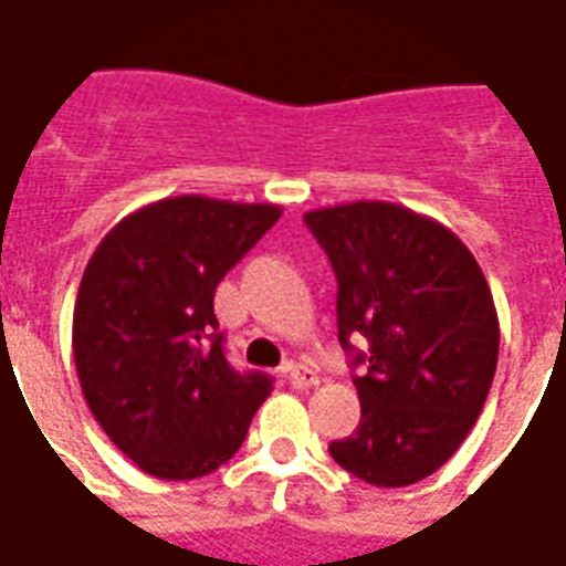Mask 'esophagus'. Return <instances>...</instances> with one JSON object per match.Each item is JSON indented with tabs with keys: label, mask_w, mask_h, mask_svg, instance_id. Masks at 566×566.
I'll return each mask as SVG.
<instances>
[{
	"label": "esophagus",
	"mask_w": 566,
	"mask_h": 566,
	"mask_svg": "<svg viewBox=\"0 0 566 566\" xmlns=\"http://www.w3.org/2000/svg\"><path fill=\"white\" fill-rule=\"evenodd\" d=\"M283 374H286V379L295 389H313V386H319L316 370H311L307 365H292V361H289L286 368H283Z\"/></svg>",
	"instance_id": "obj_1"
}]
</instances>
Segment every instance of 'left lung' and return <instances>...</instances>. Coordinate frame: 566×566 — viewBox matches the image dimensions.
<instances>
[{"mask_svg":"<svg viewBox=\"0 0 566 566\" xmlns=\"http://www.w3.org/2000/svg\"><path fill=\"white\" fill-rule=\"evenodd\" d=\"M304 222L328 253L337 337L361 368V422L328 452L370 485H413L455 455L489 398L501 346L492 289L455 232L401 205L349 201Z\"/></svg>","mask_w":566,"mask_h":566,"instance_id":"8db88e82","label":"left lung"}]
</instances>
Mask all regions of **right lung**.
<instances>
[{
	"label": "right lung",
	"instance_id": "add662e5",
	"mask_svg": "<svg viewBox=\"0 0 566 566\" xmlns=\"http://www.w3.org/2000/svg\"><path fill=\"white\" fill-rule=\"evenodd\" d=\"M280 213L163 198L123 217L90 255L74 301V368L102 431L144 473H213L274 389L226 361L213 292Z\"/></svg>",
	"mask_w": 566,
	"mask_h": 566
}]
</instances>
